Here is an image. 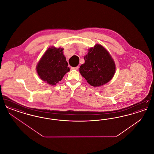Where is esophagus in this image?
<instances>
[{
	"label": "esophagus",
	"instance_id": "1",
	"mask_svg": "<svg viewBox=\"0 0 154 154\" xmlns=\"http://www.w3.org/2000/svg\"><path fill=\"white\" fill-rule=\"evenodd\" d=\"M79 66H76V67H71V69H73V70H78V69H79Z\"/></svg>",
	"mask_w": 154,
	"mask_h": 154
}]
</instances>
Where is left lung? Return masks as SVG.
Wrapping results in <instances>:
<instances>
[{
  "label": "left lung",
  "mask_w": 154,
  "mask_h": 154,
  "mask_svg": "<svg viewBox=\"0 0 154 154\" xmlns=\"http://www.w3.org/2000/svg\"><path fill=\"white\" fill-rule=\"evenodd\" d=\"M85 63L80 67V73L93 87H100L113 77L116 72L114 60L107 50L96 44L88 50L84 57Z\"/></svg>",
  "instance_id": "8db88e82"
}]
</instances>
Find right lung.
<instances>
[{"label":"right lung","instance_id":"add662e5","mask_svg":"<svg viewBox=\"0 0 154 154\" xmlns=\"http://www.w3.org/2000/svg\"><path fill=\"white\" fill-rule=\"evenodd\" d=\"M63 50V48L55 47L49 48L37 65L38 76L50 85H55L70 71Z\"/></svg>","mask_w":154,"mask_h":154}]
</instances>
